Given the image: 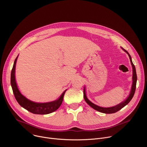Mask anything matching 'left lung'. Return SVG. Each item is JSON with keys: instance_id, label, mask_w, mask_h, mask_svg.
I'll use <instances>...</instances> for the list:
<instances>
[{"instance_id": "8db88e82", "label": "left lung", "mask_w": 147, "mask_h": 147, "mask_svg": "<svg viewBox=\"0 0 147 147\" xmlns=\"http://www.w3.org/2000/svg\"><path fill=\"white\" fill-rule=\"evenodd\" d=\"M121 48L122 49L123 51H124L125 53H126L130 58V62H131V65L132 66V69H133V76H132V84H131V90L129 93V95H128V96L125 98V99H124L123 102H120V103L116 105L115 106L112 107H108V108H104V107H99L98 105H96L94 104V103H92L91 100H90L88 99V98L87 96V94H86V88L84 86V99L86 100V102L93 109H94L95 110L103 113H107V114H111V113H116V112H118L119 111H120L121 109H122L123 107H124L125 105L130 102V101L131 100V99L133 98L134 93H135V91H136V84H137V74H136V67L133 64V63L132 61V59H131V57L130 55V54L129 53V52L125 51V49H124L122 47H121Z\"/></svg>"}]
</instances>
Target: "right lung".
<instances>
[{
  "label": "right lung",
  "instance_id": "right-lung-1",
  "mask_svg": "<svg viewBox=\"0 0 147 147\" xmlns=\"http://www.w3.org/2000/svg\"><path fill=\"white\" fill-rule=\"evenodd\" d=\"M18 56V55L17 56L14 62V65L11 72L10 82L13 94L20 105L34 114L47 115L56 111L60 107L67 90L64 91V92L61 94L58 99L51 102L39 103L34 102L27 98L20 91L16 80V65Z\"/></svg>",
  "mask_w": 147,
  "mask_h": 147
}]
</instances>
